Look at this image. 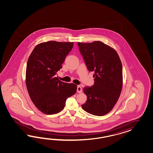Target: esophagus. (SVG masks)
Returning a JSON list of instances; mask_svg holds the SVG:
<instances>
[{
	"mask_svg": "<svg viewBox=\"0 0 153 153\" xmlns=\"http://www.w3.org/2000/svg\"><path fill=\"white\" fill-rule=\"evenodd\" d=\"M77 93H82V88H81L80 86H77Z\"/></svg>",
	"mask_w": 153,
	"mask_h": 153,
	"instance_id": "obj_1",
	"label": "esophagus"
}]
</instances>
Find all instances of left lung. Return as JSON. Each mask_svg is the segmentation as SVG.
<instances>
[{
    "instance_id": "1",
    "label": "left lung",
    "mask_w": 153,
    "mask_h": 153,
    "mask_svg": "<svg viewBox=\"0 0 153 153\" xmlns=\"http://www.w3.org/2000/svg\"><path fill=\"white\" fill-rule=\"evenodd\" d=\"M77 44L88 70L94 72V84L83 88L87 100L82 108L94 116H104L115 105L122 91L120 58L114 49L102 42Z\"/></svg>"
}]
</instances>
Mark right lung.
Instances as JSON below:
<instances>
[{"mask_svg": "<svg viewBox=\"0 0 153 153\" xmlns=\"http://www.w3.org/2000/svg\"><path fill=\"white\" fill-rule=\"evenodd\" d=\"M73 46L72 42H42L35 46L28 59V93L35 105L45 114L60 112L67 99L76 93L77 85L62 82L56 77Z\"/></svg>", "mask_w": 153, "mask_h": 153, "instance_id": "1", "label": "right lung"}]
</instances>
